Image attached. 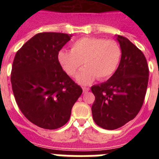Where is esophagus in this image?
<instances>
[{
	"instance_id": "esophagus-1",
	"label": "esophagus",
	"mask_w": 159,
	"mask_h": 159,
	"mask_svg": "<svg viewBox=\"0 0 159 159\" xmlns=\"http://www.w3.org/2000/svg\"><path fill=\"white\" fill-rule=\"evenodd\" d=\"M89 88H83V92H84V93H86V92H88V91H89Z\"/></svg>"
}]
</instances>
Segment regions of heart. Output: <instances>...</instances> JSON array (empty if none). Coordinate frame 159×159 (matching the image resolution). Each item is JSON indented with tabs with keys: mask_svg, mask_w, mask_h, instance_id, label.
<instances>
[{
	"mask_svg": "<svg viewBox=\"0 0 159 159\" xmlns=\"http://www.w3.org/2000/svg\"><path fill=\"white\" fill-rule=\"evenodd\" d=\"M120 45L115 40L103 38H82L71 46V52L60 51L58 60L69 75H74L82 66L86 67L77 74L76 81L88 85L95 78L107 79L117 69L121 60Z\"/></svg>",
	"mask_w": 159,
	"mask_h": 159,
	"instance_id": "obj_1",
	"label": "heart"
}]
</instances>
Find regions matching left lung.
<instances>
[{
    "instance_id": "obj_1",
    "label": "left lung",
    "mask_w": 159,
    "mask_h": 159,
    "mask_svg": "<svg viewBox=\"0 0 159 159\" xmlns=\"http://www.w3.org/2000/svg\"><path fill=\"white\" fill-rule=\"evenodd\" d=\"M122 50L119 67L107 81L92 87V116L99 127L115 130L132 120L145 98L149 68L143 53L124 36H116Z\"/></svg>"
}]
</instances>
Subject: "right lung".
I'll use <instances>...</instances> for the list:
<instances>
[{
	"label": "right lung",
	"instance_id": "obj_1",
	"mask_svg": "<svg viewBox=\"0 0 159 159\" xmlns=\"http://www.w3.org/2000/svg\"><path fill=\"white\" fill-rule=\"evenodd\" d=\"M71 34L41 32L16 52L11 84L16 102L31 123L43 129L63 127L83 90L67 75L58 60Z\"/></svg>",
	"mask_w": 159,
	"mask_h": 159
}]
</instances>
